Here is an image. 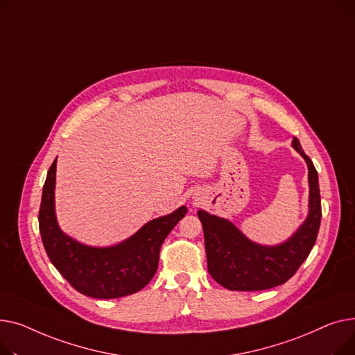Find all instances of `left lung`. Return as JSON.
Here are the masks:
<instances>
[{
	"mask_svg": "<svg viewBox=\"0 0 355 355\" xmlns=\"http://www.w3.org/2000/svg\"><path fill=\"white\" fill-rule=\"evenodd\" d=\"M293 146L308 164L309 215L286 242L278 246L254 243L229 220L205 211L198 212L203 226L207 270L227 289L262 291L285 284L308 258L317 241L322 216L318 173L297 137Z\"/></svg>",
	"mask_w": 355,
	"mask_h": 355,
	"instance_id": "obj_1",
	"label": "left lung"
}]
</instances>
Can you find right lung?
Instances as JSON below:
<instances>
[{
	"instance_id": "add662e5",
	"label": "right lung",
	"mask_w": 355,
	"mask_h": 355,
	"mask_svg": "<svg viewBox=\"0 0 355 355\" xmlns=\"http://www.w3.org/2000/svg\"><path fill=\"white\" fill-rule=\"evenodd\" d=\"M55 163L50 166L38 212L40 234L51 263L80 294L112 300L137 293L155 277L163 241L187 207L146 223L128 241L110 248L81 245L64 235L54 214Z\"/></svg>"
}]
</instances>
